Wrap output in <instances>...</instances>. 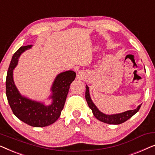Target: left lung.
Segmentation results:
<instances>
[{"label": "left lung", "mask_w": 155, "mask_h": 155, "mask_svg": "<svg viewBox=\"0 0 155 155\" xmlns=\"http://www.w3.org/2000/svg\"><path fill=\"white\" fill-rule=\"evenodd\" d=\"M85 99L89 107L92 109V113L95 116V118H97L101 122L106 123V124H120L126 121L129 118L132 117V116L137 113L139 111L141 105H139L137 109L134 110H130V111H125L124 113H120L118 114H114V115H106V114L101 113V111H99L94 104L92 102V99L90 98V92H89V87L87 86L86 87V91H85Z\"/></svg>", "instance_id": "obj_1"}]
</instances>
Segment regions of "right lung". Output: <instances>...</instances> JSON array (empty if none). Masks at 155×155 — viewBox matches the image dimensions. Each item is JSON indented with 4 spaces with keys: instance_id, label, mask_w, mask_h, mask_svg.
I'll use <instances>...</instances> for the list:
<instances>
[{
    "instance_id": "add662e5",
    "label": "right lung",
    "mask_w": 155,
    "mask_h": 155,
    "mask_svg": "<svg viewBox=\"0 0 155 155\" xmlns=\"http://www.w3.org/2000/svg\"><path fill=\"white\" fill-rule=\"evenodd\" d=\"M31 46H21L12 56L6 76V96L12 113L20 120L33 127H45L54 124L61 116L70 85L75 80L76 73L68 71L58 75L51 88L53 103L51 105L45 106L22 97L14 84L12 71L18 64L20 54Z\"/></svg>"
}]
</instances>
